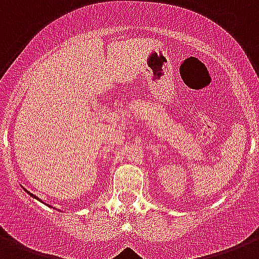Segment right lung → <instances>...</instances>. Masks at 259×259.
Masks as SVG:
<instances>
[{
	"label": "right lung",
	"instance_id": "add662e5",
	"mask_svg": "<svg viewBox=\"0 0 259 259\" xmlns=\"http://www.w3.org/2000/svg\"><path fill=\"white\" fill-rule=\"evenodd\" d=\"M30 195H32V196H33V198H36V196H34V195H33V194H30Z\"/></svg>",
	"mask_w": 259,
	"mask_h": 259
}]
</instances>
